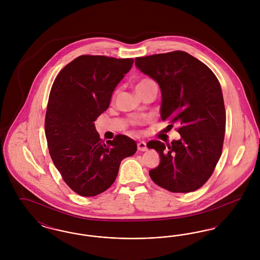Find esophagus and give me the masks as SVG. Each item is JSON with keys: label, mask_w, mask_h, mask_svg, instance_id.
Segmentation results:
<instances>
[{"label": "esophagus", "mask_w": 260, "mask_h": 260, "mask_svg": "<svg viewBox=\"0 0 260 260\" xmlns=\"http://www.w3.org/2000/svg\"><path fill=\"white\" fill-rule=\"evenodd\" d=\"M137 149H138L139 151H146V150H147L146 142L143 141V140H140V141L137 143Z\"/></svg>", "instance_id": "1"}]
</instances>
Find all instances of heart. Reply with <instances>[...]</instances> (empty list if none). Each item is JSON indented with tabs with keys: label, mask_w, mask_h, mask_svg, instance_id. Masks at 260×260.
<instances>
[{
	"label": "heart",
	"mask_w": 260,
	"mask_h": 260,
	"mask_svg": "<svg viewBox=\"0 0 260 260\" xmlns=\"http://www.w3.org/2000/svg\"><path fill=\"white\" fill-rule=\"evenodd\" d=\"M149 85H156V84H155V82H154L153 80H151V79H142V80H140V81L136 84V89L146 87V86H149Z\"/></svg>",
	"instance_id": "1"
}]
</instances>
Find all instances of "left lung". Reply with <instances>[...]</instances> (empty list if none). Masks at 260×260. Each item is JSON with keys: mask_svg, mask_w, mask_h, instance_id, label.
Returning a JSON list of instances; mask_svg holds the SVG:
<instances>
[{"mask_svg": "<svg viewBox=\"0 0 260 260\" xmlns=\"http://www.w3.org/2000/svg\"><path fill=\"white\" fill-rule=\"evenodd\" d=\"M136 66L160 87L161 119L179 124L178 140L147 143L161 158L149 175L171 192L195 191L208 181L222 152L226 116L220 84L206 64L181 50L137 57Z\"/></svg>", "mask_w": 260, "mask_h": 260, "instance_id": "1", "label": "left lung"}]
</instances>
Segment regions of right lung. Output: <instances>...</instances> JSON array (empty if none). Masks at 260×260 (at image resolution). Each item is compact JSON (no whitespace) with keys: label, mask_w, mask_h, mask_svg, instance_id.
<instances>
[{"label":"right lung","mask_w":260,"mask_h":260,"mask_svg":"<svg viewBox=\"0 0 260 260\" xmlns=\"http://www.w3.org/2000/svg\"><path fill=\"white\" fill-rule=\"evenodd\" d=\"M133 63V58L81 55L62 69L51 87L45 120L50 157L66 184L81 196L107 190L122 160L136 152L134 139L119 135L104 142L94 125Z\"/></svg>","instance_id":"obj_1"}]
</instances>
